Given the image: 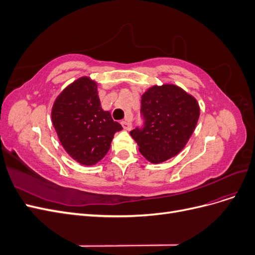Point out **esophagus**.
I'll return each mask as SVG.
<instances>
[{"instance_id": "34e87169", "label": "esophagus", "mask_w": 255, "mask_h": 255, "mask_svg": "<svg viewBox=\"0 0 255 255\" xmlns=\"http://www.w3.org/2000/svg\"><path fill=\"white\" fill-rule=\"evenodd\" d=\"M121 125L123 127V128H125L126 130H129L130 128H132V123H130L129 121L128 120H123L121 121Z\"/></svg>"}]
</instances>
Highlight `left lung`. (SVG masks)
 I'll return each mask as SVG.
<instances>
[{"mask_svg": "<svg viewBox=\"0 0 255 255\" xmlns=\"http://www.w3.org/2000/svg\"><path fill=\"white\" fill-rule=\"evenodd\" d=\"M143 126L129 134L153 164L175 156L187 143L200 116L197 100L175 85L153 86L141 97Z\"/></svg>", "mask_w": 255, "mask_h": 255, "instance_id": "obj_1", "label": "left lung"}]
</instances>
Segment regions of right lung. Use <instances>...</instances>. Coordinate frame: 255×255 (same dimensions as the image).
I'll return each instance as SVG.
<instances>
[{"mask_svg":"<svg viewBox=\"0 0 255 255\" xmlns=\"http://www.w3.org/2000/svg\"><path fill=\"white\" fill-rule=\"evenodd\" d=\"M52 122L67 153L86 166L97 164L106 155L115 133L122 129L111 113L102 110L97 83L87 76L69 85L57 97Z\"/></svg>","mask_w":255,"mask_h":255,"instance_id":"right-lung-1","label":"right lung"}]
</instances>
